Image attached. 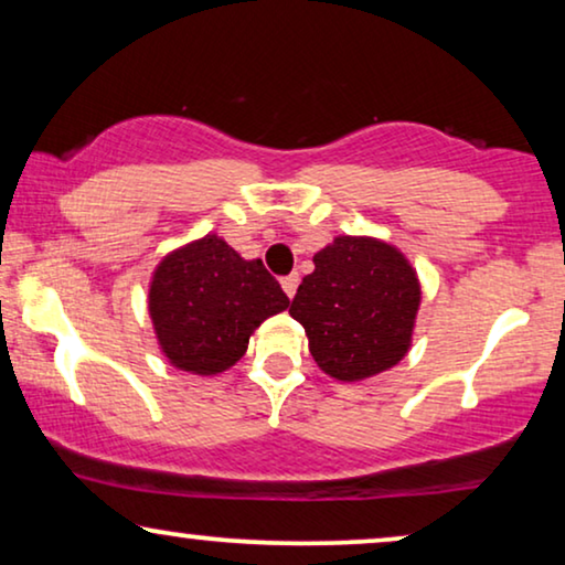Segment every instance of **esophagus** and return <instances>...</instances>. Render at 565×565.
<instances>
[{"label": "esophagus", "mask_w": 565, "mask_h": 565, "mask_svg": "<svg viewBox=\"0 0 565 565\" xmlns=\"http://www.w3.org/2000/svg\"><path fill=\"white\" fill-rule=\"evenodd\" d=\"M282 290H285V296H288V298L296 296V290H298V275L282 277Z\"/></svg>", "instance_id": "34e87169"}]
</instances>
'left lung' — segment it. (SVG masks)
I'll list each match as a JSON object with an SVG mask.
<instances>
[{
    "label": "left lung",
    "mask_w": 565,
    "mask_h": 565,
    "mask_svg": "<svg viewBox=\"0 0 565 565\" xmlns=\"http://www.w3.org/2000/svg\"><path fill=\"white\" fill-rule=\"evenodd\" d=\"M290 316L308 350L337 381H362L401 362L419 311V280L404 254L365 236H337L313 257Z\"/></svg>",
    "instance_id": "8db88e82"
}]
</instances>
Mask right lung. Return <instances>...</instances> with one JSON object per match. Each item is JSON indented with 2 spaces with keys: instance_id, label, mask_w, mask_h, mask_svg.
Returning a JSON list of instances; mask_svg holds the SVG:
<instances>
[{
  "instance_id": "obj_1",
  "label": "right lung",
  "mask_w": 565,
  "mask_h": 565,
  "mask_svg": "<svg viewBox=\"0 0 565 565\" xmlns=\"http://www.w3.org/2000/svg\"><path fill=\"white\" fill-rule=\"evenodd\" d=\"M288 303L262 259H242L213 234L161 259L149 290L161 352L195 375L223 373L242 360L254 329Z\"/></svg>"
}]
</instances>
